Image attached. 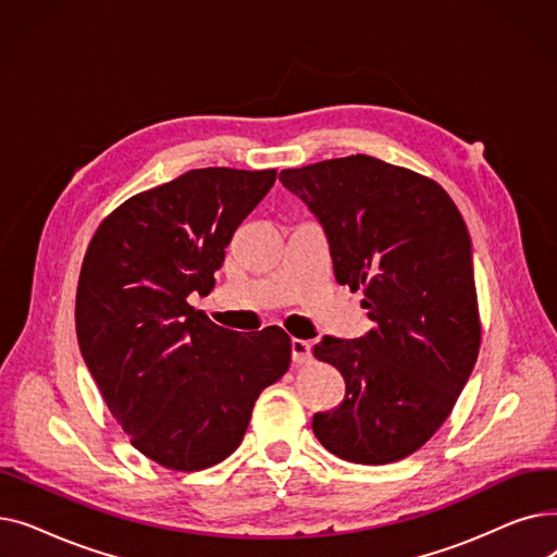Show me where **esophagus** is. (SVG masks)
I'll use <instances>...</instances> for the list:
<instances>
[{
	"mask_svg": "<svg viewBox=\"0 0 557 557\" xmlns=\"http://www.w3.org/2000/svg\"><path fill=\"white\" fill-rule=\"evenodd\" d=\"M290 357L298 366H305L311 361V343L302 341V338H294L290 341Z\"/></svg>",
	"mask_w": 557,
	"mask_h": 557,
	"instance_id": "34e87169",
	"label": "esophagus"
}]
</instances>
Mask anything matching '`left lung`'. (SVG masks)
I'll use <instances>...</instances> for the list:
<instances>
[{
  "mask_svg": "<svg viewBox=\"0 0 557 557\" xmlns=\"http://www.w3.org/2000/svg\"><path fill=\"white\" fill-rule=\"evenodd\" d=\"M280 183L323 225L336 282L363 288L372 320L361 338L313 347L345 379L313 433L349 462L401 460L449 418L476 366L470 232L441 185L370 156L284 169Z\"/></svg>",
  "mask_w": 557,
  "mask_h": 557,
  "instance_id": "8db88e82",
  "label": "left lung"
}]
</instances>
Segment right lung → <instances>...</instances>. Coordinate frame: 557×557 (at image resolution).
<instances>
[{
    "mask_svg": "<svg viewBox=\"0 0 557 557\" xmlns=\"http://www.w3.org/2000/svg\"><path fill=\"white\" fill-rule=\"evenodd\" d=\"M275 171L208 166L133 196L97 230L76 290L83 361L135 449L198 472L244 441L259 393L290 366L280 327L242 334L189 305Z\"/></svg>",
    "mask_w": 557,
    "mask_h": 557,
    "instance_id": "1",
    "label": "right lung"
}]
</instances>
